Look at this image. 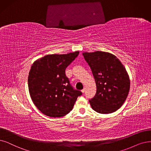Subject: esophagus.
I'll return each mask as SVG.
<instances>
[{"mask_svg":"<svg viewBox=\"0 0 151 151\" xmlns=\"http://www.w3.org/2000/svg\"><path fill=\"white\" fill-rule=\"evenodd\" d=\"M85 91H86V88H83L82 90V93H84V92H85Z\"/></svg>","mask_w":151,"mask_h":151,"instance_id":"esophagus-1","label":"esophagus"}]
</instances>
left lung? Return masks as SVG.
I'll return each mask as SVG.
<instances>
[{"label":"left lung","instance_id":"obj_1","mask_svg":"<svg viewBox=\"0 0 151 151\" xmlns=\"http://www.w3.org/2000/svg\"><path fill=\"white\" fill-rule=\"evenodd\" d=\"M96 86L94 97L89 100L92 109L101 114L111 113L122 106L129 91L130 81L124 65L109 52H84Z\"/></svg>","mask_w":151,"mask_h":151}]
</instances>
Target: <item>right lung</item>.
I'll list each match as a JSON object with an SVG mask.
<instances>
[{
  "instance_id": "obj_1",
  "label": "right lung",
  "mask_w": 151,
  "mask_h": 151,
  "mask_svg": "<svg viewBox=\"0 0 151 151\" xmlns=\"http://www.w3.org/2000/svg\"><path fill=\"white\" fill-rule=\"evenodd\" d=\"M79 52L46 55L36 61L29 72V92L35 106L48 116L62 117L73 108L82 93L71 86L65 70Z\"/></svg>"
}]
</instances>
